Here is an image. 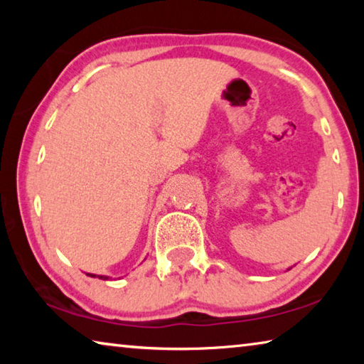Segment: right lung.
I'll list each match as a JSON object with an SVG mask.
<instances>
[{"instance_id": "add662e5", "label": "right lung", "mask_w": 364, "mask_h": 364, "mask_svg": "<svg viewBox=\"0 0 364 364\" xmlns=\"http://www.w3.org/2000/svg\"><path fill=\"white\" fill-rule=\"evenodd\" d=\"M88 276H93V278H95V276H96V274H88ZM97 278H100V279H109V278H107V276H97Z\"/></svg>"}]
</instances>
